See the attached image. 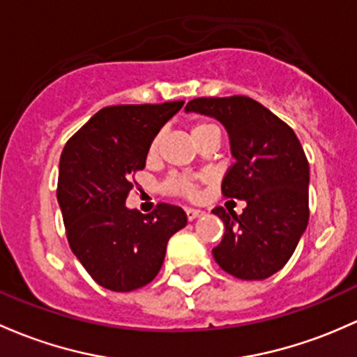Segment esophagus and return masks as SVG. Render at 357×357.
Returning <instances> with one entry per match:
<instances>
[{"instance_id":"34e87169","label":"esophagus","mask_w":357,"mask_h":357,"mask_svg":"<svg viewBox=\"0 0 357 357\" xmlns=\"http://www.w3.org/2000/svg\"><path fill=\"white\" fill-rule=\"evenodd\" d=\"M185 212H186V219L188 220H195V219H198V217L204 215V212L198 208H186Z\"/></svg>"}]
</instances>
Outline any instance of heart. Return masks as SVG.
<instances>
[{"label": "heart", "mask_w": 357, "mask_h": 357, "mask_svg": "<svg viewBox=\"0 0 357 357\" xmlns=\"http://www.w3.org/2000/svg\"><path fill=\"white\" fill-rule=\"evenodd\" d=\"M207 133L219 135V126L212 121H205V119L204 121H197L193 126H191V137H193V140ZM159 149H160V138L155 137L149 147V159H155L157 153H159ZM164 191H167V193L171 195L186 197V198H195L198 195L197 185H195L190 178H186V176H171V178L164 183Z\"/></svg>", "instance_id": "b5f03b06"}]
</instances>
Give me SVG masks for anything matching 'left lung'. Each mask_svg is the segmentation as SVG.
Masks as SVG:
<instances>
[{"label":"left lung","instance_id":"left-lung-1","mask_svg":"<svg viewBox=\"0 0 357 357\" xmlns=\"http://www.w3.org/2000/svg\"><path fill=\"white\" fill-rule=\"evenodd\" d=\"M185 111L222 123L234 157L222 193L246 202L241 215L212 210L226 227L213 258L238 279H267L287 264L310 219L305 150L291 126L250 97H200Z\"/></svg>","mask_w":357,"mask_h":357}]
</instances>
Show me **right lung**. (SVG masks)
<instances>
[{"instance_id": "add662e5", "label": "right lung", "mask_w": 357, "mask_h": 357, "mask_svg": "<svg viewBox=\"0 0 357 357\" xmlns=\"http://www.w3.org/2000/svg\"><path fill=\"white\" fill-rule=\"evenodd\" d=\"M185 100L100 109L66 142L58 204L75 257L99 286L130 292L155 279L167 241L186 226L181 207L159 204L149 215L126 207L149 147Z\"/></svg>"}]
</instances>
